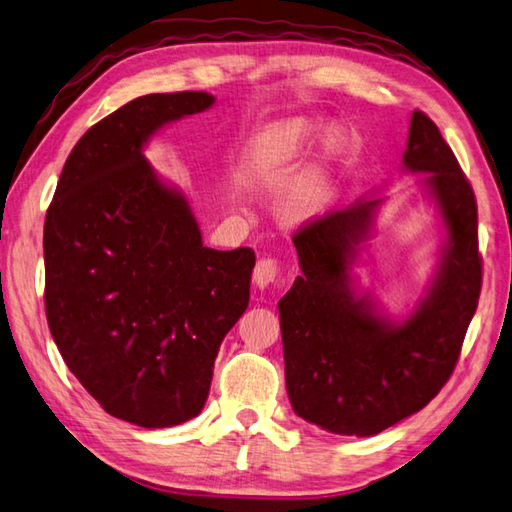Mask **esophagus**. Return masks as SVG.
<instances>
[{
    "label": "esophagus",
    "instance_id": "esophagus-1",
    "mask_svg": "<svg viewBox=\"0 0 512 512\" xmlns=\"http://www.w3.org/2000/svg\"><path fill=\"white\" fill-rule=\"evenodd\" d=\"M253 281L259 290H264L268 286H275L281 281V266L277 259L273 257H262L255 266V273H253Z\"/></svg>",
    "mask_w": 512,
    "mask_h": 512
}]
</instances>
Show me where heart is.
Wrapping results in <instances>:
<instances>
[{"instance_id":"obj_1","label":"heart","mask_w":512,"mask_h":512,"mask_svg":"<svg viewBox=\"0 0 512 512\" xmlns=\"http://www.w3.org/2000/svg\"><path fill=\"white\" fill-rule=\"evenodd\" d=\"M314 132H317V127L303 121V118L279 123L264 134L257 149V158L266 167L286 165V162L295 160L310 145ZM323 145L328 154H336L341 149V134L328 132ZM325 202H328V180H325L321 171H314L312 176H308L290 193V198L286 200V215L297 222L310 220V217L321 213Z\"/></svg>"}]
</instances>
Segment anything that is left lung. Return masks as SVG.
Returning a JSON list of instances; mask_svg holds the SVG:
<instances>
[{
	"label": "left lung",
	"mask_w": 512,
	"mask_h": 512,
	"mask_svg": "<svg viewBox=\"0 0 512 512\" xmlns=\"http://www.w3.org/2000/svg\"><path fill=\"white\" fill-rule=\"evenodd\" d=\"M402 165L429 173L447 226L436 281L394 323L352 292L350 268L380 200L358 202L292 235L301 277L279 301L286 387L297 416L341 436H374L427 407L447 385L482 290L477 202L438 125L416 110Z\"/></svg>",
	"instance_id": "8db88e82"
}]
</instances>
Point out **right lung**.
Listing matches in <instances>:
<instances>
[{
  "label": "right lung",
  "mask_w": 512,
  "mask_h": 512,
  "mask_svg": "<svg viewBox=\"0 0 512 512\" xmlns=\"http://www.w3.org/2000/svg\"><path fill=\"white\" fill-rule=\"evenodd\" d=\"M213 103L147 94L92 125L43 226V299L65 365L110 416L145 429L198 416L217 350L248 308L253 248H206L189 202L143 156L162 125Z\"/></svg>",
  "instance_id": "right-lung-1"
}]
</instances>
